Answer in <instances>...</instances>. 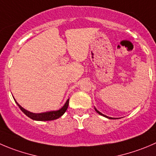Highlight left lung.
Listing matches in <instances>:
<instances>
[{"label":"left lung","instance_id":"obj_1","mask_svg":"<svg viewBox=\"0 0 156 156\" xmlns=\"http://www.w3.org/2000/svg\"><path fill=\"white\" fill-rule=\"evenodd\" d=\"M94 109H95V110H96V112H97V113H99V114H100V115H101V116H105V117H107V118H108V119H115V118H113V117H109V116H106V115L103 114V113H101V112H100V111H98V110H97V109L95 108V107H94Z\"/></svg>","mask_w":156,"mask_h":156}]
</instances>
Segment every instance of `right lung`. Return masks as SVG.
<instances>
[{
  "instance_id": "obj_1",
  "label": "right lung",
  "mask_w": 156,
  "mask_h": 156,
  "mask_svg": "<svg viewBox=\"0 0 156 156\" xmlns=\"http://www.w3.org/2000/svg\"><path fill=\"white\" fill-rule=\"evenodd\" d=\"M15 102L16 103V104H17L18 107H20V109L23 112V113H25L28 117L31 118L32 120H38V121H49V120H56V119L59 118L60 116H62L63 114H64L65 112H66V110H67L68 107H69V99L67 100V101H66V104H64V106H63L61 109H59V110H52V111H48V112H45V113H32V112L28 111V110H25L23 107H21V106L16 102V100H15Z\"/></svg>"
}]
</instances>
